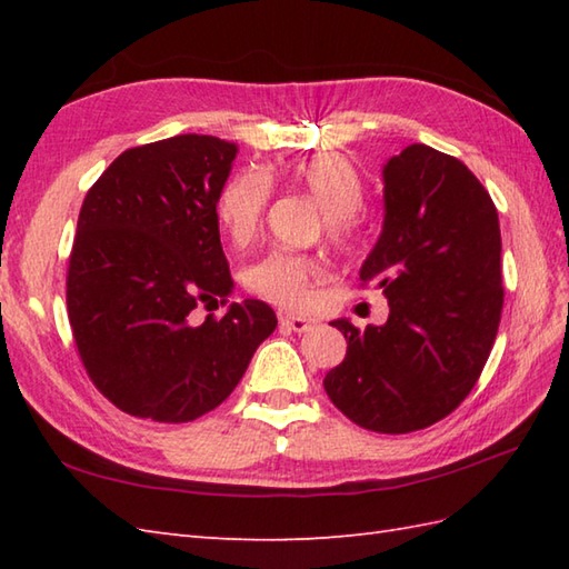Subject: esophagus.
<instances>
[{
  "label": "esophagus",
  "mask_w": 569,
  "mask_h": 569,
  "mask_svg": "<svg viewBox=\"0 0 569 569\" xmlns=\"http://www.w3.org/2000/svg\"><path fill=\"white\" fill-rule=\"evenodd\" d=\"M312 320L300 318V316H281V328L291 330V332H308L312 328Z\"/></svg>",
  "instance_id": "1"
}]
</instances>
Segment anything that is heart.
I'll list each match as a JSON object with an SVG mask.
<instances>
[{
	"instance_id": "b5f03b06",
	"label": "heart",
	"mask_w": 569,
	"mask_h": 569,
	"mask_svg": "<svg viewBox=\"0 0 569 569\" xmlns=\"http://www.w3.org/2000/svg\"><path fill=\"white\" fill-rule=\"evenodd\" d=\"M271 171H241L222 186L217 196V220L234 244L244 247L257 237L266 204L271 198ZM281 178L306 190L322 208L325 234L335 247L349 249L357 241V210L365 200V183L357 166L342 153L320 151L288 163ZM328 273L318 257L296 251H269L244 271V286L253 296L281 308H303L312 283Z\"/></svg>"
}]
</instances>
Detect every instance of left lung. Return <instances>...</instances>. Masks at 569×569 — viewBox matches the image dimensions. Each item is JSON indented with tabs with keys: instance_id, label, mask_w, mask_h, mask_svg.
<instances>
[{
	"instance_id": "1",
	"label": "left lung",
	"mask_w": 569,
	"mask_h": 569,
	"mask_svg": "<svg viewBox=\"0 0 569 569\" xmlns=\"http://www.w3.org/2000/svg\"><path fill=\"white\" fill-rule=\"evenodd\" d=\"M389 298V320L345 335L322 386L357 426L403 435L450 416L497 340L501 229L489 192L455 156L410 143L383 166V227L359 271Z\"/></svg>"
}]
</instances>
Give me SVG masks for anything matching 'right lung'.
<instances>
[{"mask_svg": "<svg viewBox=\"0 0 569 569\" xmlns=\"http://www.w3.org/2000/svg\"><path fill=\"white\" fill-rule=\"evenodd\" d=\"M237 143L178 134L127 149L82 200L68 261V318L98 391L129 416L190 422L220 406L276 330L263 300L224 303L232 276L214 202Z\"/></svg>", "mask_w": 569, "mask_h": 569, "instance_id": "obj_1", "label": "right lung"}]
</instances>
